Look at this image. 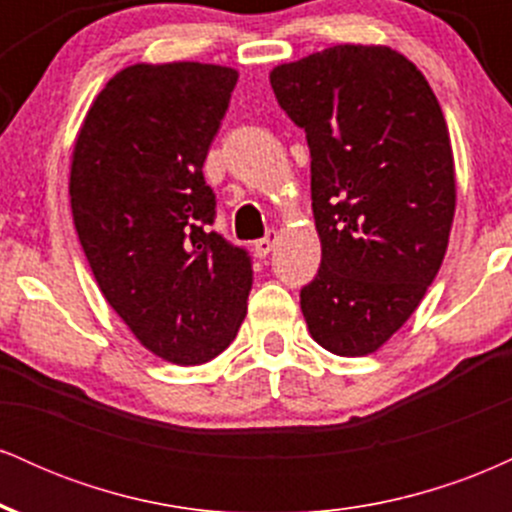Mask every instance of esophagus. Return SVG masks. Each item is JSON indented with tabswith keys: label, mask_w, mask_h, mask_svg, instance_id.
I'll return each instance as SVG.
<instances>
[{
	"label": "esophagus",
	"mask_w": 512,
	"mask_h": 512,
	"mask_svg": "<svg viewBox=\"0 0 512 512\" xmlns=\"http://www.w3.org/2000/svg\"><path fill=\"white\" fill-rule=\"evenodd\" d=\"M276 240H279V233H276V231H267V236L260 238V240H255V255H257V257H267L269 252L274 250Z\"/></svg>",
	"instance_id": "1"
}]
</instances>
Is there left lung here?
<instances>
[{"mask_svg": "<svg viewBox=\"0 0 512 512\" xmlns=\"http://www.w3.org/2000/svg\"><path fill=\"white\" fill-rule=\"evenodd\" d=\"M305 132L322 260L301 289L310 337L366 356L395 334L448 250L455 166L436 93L407 57L334 45L269 74Z\"/></svg>", "mask_w": 512, "mask_h": 512, "instance_id": "obj_1", "label": "left lung"}]
</instances>
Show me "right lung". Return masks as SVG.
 Returning <instances> with one entry per match:
<instances>
[{
	"label": "right lung",
	"mask_w": 512,
	"mask_h": 512,
	"mask_svg": "<svg viewBox=\"0 0 512 512\" xmlns=\"http://www.w3.org/2000/svg\"><path fill=\"white\" fill-rule=\"evenodd\" d=\"M236 81L219 64L122 69L72 156L74 226L105 301L180 366L219 356L248 310L252 260L211 231L216 195L202 173Z\"/></svg>",
	"instance_id": "add662e5"
}]
</instances>
